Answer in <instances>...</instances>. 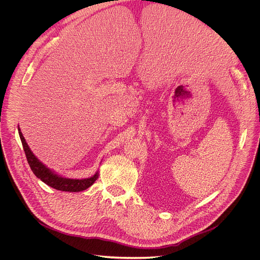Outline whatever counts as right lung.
I'll list each match as a JSON object with an SVG mask.
<instances>
[{
  "instance_id": "right-lung-1",
  "label": "right lung",
  "mask_w": 260,
  "mask_h": 260,
  "mask_svg": "<svg viewBox=\"0 0 260 260\" xmlns=\"http://www.w3.org/2000/svg\"><path fill=\"white\" fill-rule=\"evenodd\" d=\"M18 134L22 143V147H23L27 162L32 173L36 175L37 178H39L41 181L47 184L48 186L60 191L78 192V191H83L88 187H90L91 185L95 182V180L99 178V172H96L93 176L86 179H69V178H63L57 175L52 170L48 169L45 165H43L34 155V153L29 149L27 143L25 142V139L22 136V133L19 127H18Z\"/></svg>"
}]
</instances>
